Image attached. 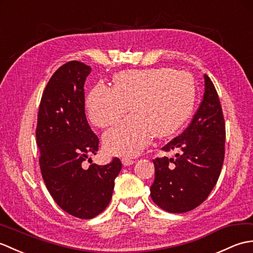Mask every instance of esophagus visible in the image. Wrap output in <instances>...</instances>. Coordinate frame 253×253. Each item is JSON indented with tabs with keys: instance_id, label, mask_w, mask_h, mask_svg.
Instances as JSON below:
<instances>
[{
	"instance_id": "esophagus-1",
	"label": "esophagus",
	"mask_w": 253,
	"mask_h": 253,
	"mask_svg": "<svg viewBox=\"0 0 253 253\" xmlns=\"http://www.w3.org/2000/svg\"><path fill=\"white\" fill-rule=\"evenodd\" d=\"M122 164H123V166L127 167V166H131L133 164H135V161L132 160V159H128V158H123L122 159Z\"/></svg>"
}]
</instances>
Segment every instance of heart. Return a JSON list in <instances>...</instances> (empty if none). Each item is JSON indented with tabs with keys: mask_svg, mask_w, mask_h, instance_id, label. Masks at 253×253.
I'll return each instance as SVG.
<instances>
[{
	"mask_svg": "<svg viewBox=\"0 0 253 253\" xmlns=\"http://www.w3.org/2000/svg\"><path fill=\"white\" fill-rule=\"evenodd\" d=\"M196 98L193 77L170 68L126 70L115 77L114 87L98 83L89 92L86 110L89 120L105 127L130 109L127 119L104 134L107 153L136 156L151 138L175 134L192 114Z\"/></svg>",
	"mask_w": 253,
	"mask_h": 253,
	"instance_id": "1",
	"label": "heart"
}]
</instances>
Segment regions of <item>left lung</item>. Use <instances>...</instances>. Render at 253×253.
Returning a JSON list of instances; mask_svg holds the SVG:
<instances>
[{
  "label": "left lung",
  "instance_id": "obj_1",
  "mask_svg": "<svg viewBox=\"0 0 253 253\" xmlns=\"http://www.w3.org/2000/svg\"><path fill=\"white\" fill-rule=\"evenodd\" d=\"M165 151L176 149L175 159L156 158L154 203L162 210L184 213L208 198L220 176L225 154V122L216 89L205 75V93L192 122Z\"/></svg>",
  "mask_w": 253,
  "mask_h": 253
}]
</instances>
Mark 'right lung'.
Instances as JSON below:
<instances>
[{
	"mask_svg": "<svg viewBox=\"0 0 253 253\" xmlns=\"http://www.w3.org/2000/svg\"><path fill=\"white\" fill-rule=\"evenodd\" d=\"M91 70L72 60L54 72L42 95L36 131L40 169L50 196L70 215L85 220L107 208L122 168L118 158L105 166L84 165L96 155L99 143L84 107L83 87Z\"/></svg>",
	"mask_w": 253,
	"mask_h": 253,
	"instance_id": "right-lung-1",
	"label": "right lung"
}]
</instances>
